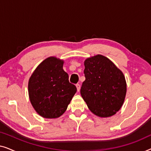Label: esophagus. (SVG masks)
Instances as JSON below:
<instances>
[{
  "label": "esophagus",
  "instance_id": "1",
  "mask_svg": "<svg viewBox=\"0 0 151 151\" xmlns=\"http://www.w3.org/2000/svg\"><path fill=\"white\" fill-rule=\"evenodd\" d=\"M76 86V88H77V91H79L80 89V85L79 84H77Z\"/></svg>",
  "mask_w": 151,
  "mask_h": 151
}]
</instances>
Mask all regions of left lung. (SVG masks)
<instances>
[{
    "instance_id": "left-lung-1",
    "label": "left lung",
    "mask_w": 151,
    "mask_h": 151,
    "mask_svg": "<svg viewBox=\"0 0 151 151\" xmlns=\"http://www.w3.org/2000/svg\"><path fill=\"white\" fill-rule=\"evenodd\" d=\"M84 67L85 80L80 93L88 109L99 117L115 114L122 106L127 93L122 72L102 55L86 59Z\"/></svg>"
}]
</instances>
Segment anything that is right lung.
Returning a JSON list of instances; mask_svg holds the SVG:
<instances>
[{
  "instance_id": "add662e5",
  "label": "right lung",
  "mask_w": 151,
  "mask_h": 151,
  "mask_svg": "<svg viewBox=\"0 0 151 151\" xmlns=\"http://www.w3.org/2000/svg\"><path fill=\"white\" fill-rule=\"evenodd\" d=\"M63 67V60L49 57L38 66L29 80L31 103L45 118H56L63 115L77 91Z\"/></svg>"
}]
</instances>
